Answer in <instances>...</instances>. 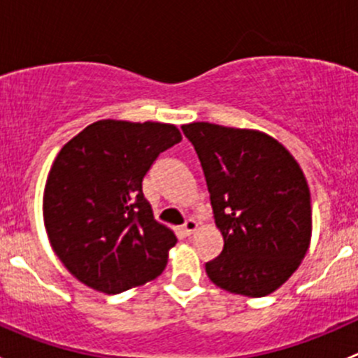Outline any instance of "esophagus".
<instances>
[{
	"mask_svg": "<svg viewBox=\"0 0 358 358\" xmlns=\"http://www.w3.org/2000/svg\"><path fill=\"white\" fill-rule=\"evenodd\" d=\"M197 230V222L196 220H187L185 225L182 227V234L183 236H192L194 232Z\"/></svg>",
	"mask_w": 358,
	"mask_h": 358,
	"instance_id": "esophagus-1",
	"label": "esophagus"
}]
</instances>
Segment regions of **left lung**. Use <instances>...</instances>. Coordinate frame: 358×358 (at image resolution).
I'll list each match as a JSON object with an SVG mask.
<instances>
[{"mask_svg":"<svg viewBox=\"0 0 358 358\" xmlns=\"http://www.w3.org/2000/svg\"><path fill=\"white\" fill-rule=\"evenodd\" d=\"M199 156L223 251L206 263L215 286L262 298L298 270L312 239V202L289 150L258 129L182 126Z\"/></svg>","mask_w":358,"mask_h":358,"instance_id":"left-lung-1","label":"left lung"}]
</instances>
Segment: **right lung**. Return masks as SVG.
<instances>
[{"label": "right lung", "instance_id": "obj_1", "mask_svg": "<svg viewBox=\"0 0 358 358\" xmlns=\"http://www.w3.org/2000/svg\"><path fill=\"white\" fill-rule=\"evenodd\" d=\"M180 140L175 124L102 119L57 154L43 218L52 249L79 282L117 294L161 275L176 237L154 220L142 182Z\"/></svg>", "mask_w": 358, "mask_h": 358}]
</instances>
